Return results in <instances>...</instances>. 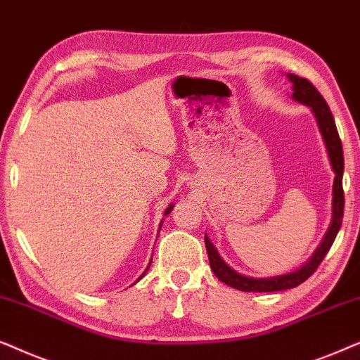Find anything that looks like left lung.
I'll use <instances>...</instances> for the list:
<instances>
[{
	"instance_id": "left-lung-1",
	"label": "left lung",
	"mask_w": 360,
	"mask_h": 360,
	"mask_svg": "<svg viewBox=\"0 0 360 360\" xmlns=\"http://www.w3.org/2000/svg\"><path fill=\"white\" fill-rule=\"evenodd\" d=\"M290 82L293 84V100L296 102L306 105L313 110L316 120H318V127L321 135L324 138L326 148H328V155L330 160V166H333L336 177H334L333 184V219H330V225L326 232L323 242L316 248L313 257L304 263L303 266L298 268L296 271L286 273V275L271 276V278H252L237 273L233 268H230L222 258H220L219 252L215 250L212 242L205 236V248H207L209 263L212 268L214 275L219 278L225 285L232 286V288L240 291H257V293H268V291H283L295 288L308 280V278L316 271L319 263L323 262L326 253L329 252L330 245H333L334 238H336L339 229L342 224L344 215V191H342V172H344V156H342V143L339 138L336 123H334V117L330 110L313 84L308 79L298 77L295 74H288Z\"/></svg>"
}]
</instances>
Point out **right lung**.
I'll use <instances>...</instances> for the list:
<instances>
[{
	"label": "right lung",
	"instance_id": "add662e5",
	"mask_svg": "<svg viewBox=\"0 0 360 360\" xmlns=\"http://www.w3.org/2000/svg\"><path fill=\"white\" fill-rule=\"evenodd\" d=\"M171 210H172V204L169 205V207H167V209H166V212H165V215H167V214H169V212H171ZM161 224H162V222H161ZM150 265H151V263H150ZM148 268H150V266H148ZM148 268H146V271H148ZM146 271H145V273H146ZM145 273H143V275H145ZM143 275H141L140 278H138V280H141V278H143Z\"/></svg>",
	"mask_w": 360,
	"mask_h": 360
}]
</instances>
